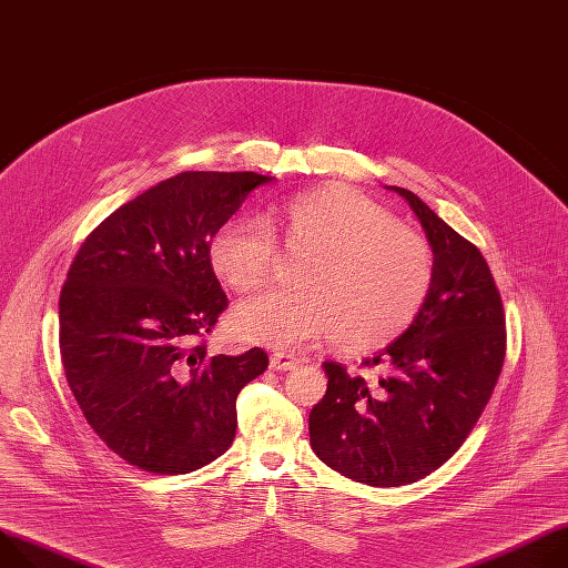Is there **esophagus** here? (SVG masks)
Returning <instances> with one entry per match:
<instances>
[{
    "label": "esophagus",
    "mask_w": 568,
    "mask_h": 568,
    "mask_svg": "<svg viewBox=\"0 0 568 568\" xmlns=\"http://www.w3.org/2000/svg\"><path fill=\"white\" fill-rule=\"evenodd\" d=\"M270 367L274 372H292V369L298 367V357H294L290 353H274L270 357Z\"/></svg>",
    "instance_id": "esophagus-1"
}]
</instances>
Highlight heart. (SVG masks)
I'll return each instance as SVG.
<instances>
[{
  "label": "heart",
  "mask_w": 568,
  "mask_h": 568,
  "mask_svg": "<svg viewBox=\"0 0 568 568\" xmlns=\"http://www.w3.org/2000/svg\"><path fill=\"white\" fill-rule=\"evenodd\" d=\"M270 224L237 215L209 244L211 265L235 292L265 287L287 255H305L296 290L244 301L233 331L253 344L294 348L322 337L346 351L396 339L417 320L435 283V253L426 237L344 185L301 192L274 209Z\"/></svg>",
  "instance_id": "obj_1"
}]
</instances>
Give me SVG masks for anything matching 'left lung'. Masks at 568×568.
Wrapping results in <instances>:
<instances>
[{
	"instance_id": "left-lung-1",
	"label": "left lung",
	"mask_w": 568,
	"mask_h": 568,
	"mask_svg": "<svg viewBox=\"0 0 568 568\" xmlns=\"http://www.w3.org/2000/svg\"><path fill=\"white\" fill-rule=\"evenodd\" d=\"M435 253V283L417 320L363 367L324 363L328 389L313 407L311 446L355 483L400 487L430 476L478 424L503 369L507 333L485 255L405 187Z\"/></svg>"
}]
</instances>
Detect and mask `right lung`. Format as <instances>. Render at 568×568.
Segmentation results:
<instances>
[{
	"label": "right lung",
	"mask_w": 568,
	"mask_h": 568,
	"mask_svg": "<svg viewBox=\"0 0 568 568\" xmlns=\"http://www.w3.org/2000/svg\"><path fill=\"white\" fill-rule=\"evenodd\" d=\"M253 172H183L138 194L79 246L59 301L68 385L90 428L133 467L176 476L229 450L235 398L261 376L263 348L211 355L229 307L211 265L213 233Z\"/></svg>",
	"instance_id": "right-lung-1"
}]
</instances>
